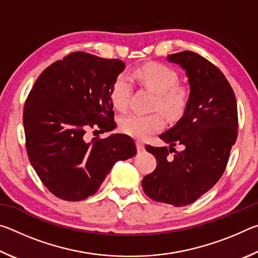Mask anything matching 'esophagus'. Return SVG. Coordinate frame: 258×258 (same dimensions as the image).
Segmentation results:
<instances>
[{
	"label": "esophagus",
	"mask_w": 258,
	"mask_h": 258,
	"mask_svg": "<svg viewBox=\"0 0 258 258\" xmlns=\"http://www.w3.org/2000/svg\"><path fill=\"white\" fill-rule=\"evenodd\" d=\"M137 148H138V151L141 152L145 150V145L141 141H137Z\"/></svg>",
	"instance_id": "34e87169"
}]
</instances>
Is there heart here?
Wrapping results in <instances>:
<instances>
[{
	"mask_svg": "<svg viewBox=\"0 0 258 258\" xmlns=\"http://www.w3.org/2000/svg\"><path fill=\"white\" fill-rule=\"evenodd\" d=\"M133 76L140 84L157 94L155 108L163 111L168 118L180 117L187 101V91L178 84V75L172 67L159 62H150L138 68ZM132 83L126 75H119L113 82L110 98L113 107L118 110L127 108ZM165 121L159 113L141 115L131 113L120 120V130L130 137L145 140L164 128Z\"/></svg>",
	"mask_w": 258,
	"mask_h": 258,
	"instance_id": "b5f03b06",
	"label": "heart"
}]
</instances>
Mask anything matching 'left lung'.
I'll return each mask as SVG.
<instances>
[{
	"instance_id": "obj_1",
	"label": "left lung",
	"mask_w": 258,
	"mask_h": 258,
	"mask_svg": "<svg viewBox=\"0 0 258 258\" xmlns=\"http://www.w3.org/2000/svg\"><path fill=\"white\" fill-rule=\"evenodd\" d=\"M166 60L185 72L190 93L183 116L159 135L169 147H146L158 163L142 187L155 202L181 207L195 203L223 174L237 140L238 109L228 80L207 59L184 51ZM176 144L185 149L171 157Z\"/></svg>"
}]
</instances>
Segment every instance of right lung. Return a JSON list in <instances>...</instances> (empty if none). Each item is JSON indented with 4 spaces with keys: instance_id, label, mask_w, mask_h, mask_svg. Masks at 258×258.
I'll return each mask as SVG.
<instances>
[{
    "instance_id": "obj_1",
    "label": "right lung",
    "mask_w": 258,
    "mask_h": 258,
    "mask_svg": "<svg viewBox=\"0 0 258 258\" xmlns=\"http://www.w3.org/2000/svg\"><path fill=\"white\" fill-rule=\"evenodd\" d=\"M124 69L121 60L74 52L35 82L24 108L26 149L43 184L58 198L86 199L115 163L137 155L128 135L84 139L90 127L106 132L116 127L110 91Z\"/></svg>"
}]
</instances>
